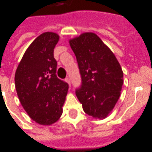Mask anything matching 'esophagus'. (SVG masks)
Wrapping results in <instances>:
<instances>
[{"instance_id":"obj_1","label":"esophagus","mask_w":152,"mask_h":152,"mask_svg":"<svg viewBox=\"0 0 152 152\" xmlns=\"http://www.w3.org/2000/svg\"><path fill=\"white\" fill-rule=\"evenodd\" d=\"M65 81L69 85V86H71V81H70L69 78H66V79H65Z\"/></svg>"}]
</instances>
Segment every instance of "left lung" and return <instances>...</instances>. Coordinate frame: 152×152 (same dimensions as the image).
I'll return each instance as SVG.
<instances>
[{
	"label": "left lung",
	"instance_id": "1",
	"mask_svg": "<svg viewBox=\"0 0 152 152\" xmlns=\"http://www.w3.org/2000/svg\"><path fill=\"white\" fill-rule=\"evenodd\" d=\"M76 57L82 84L76 94L84 112L105 119L117 102L123 86V71L112 50L94 32L69 40Z\"/></svg>",
	"mask_w": 152,
	"mask_h": 152
}]
</instances>
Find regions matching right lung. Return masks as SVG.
<instances>
[{"label":"right lung","mask_w":152,"mask_h":152,"mask_svg":"<svg viewBox=\"0 0 152 152\" xmlns=\"http://www.w3.org/2000/svg\"><path fill=\"white\" fill-rule=\"evenodd\" d=\"M59 36L51 31L40 34L28 46L15 76L18 99L32 121L51 125L63 114L67 83L56 76L53 49Z\"/></svg>","instance_id":"right-lung-1"}]
</instances>
